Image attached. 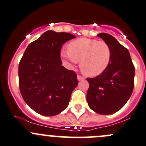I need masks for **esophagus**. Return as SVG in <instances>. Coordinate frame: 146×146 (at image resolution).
Instances as JSON below:
<instances>
[{
    "label": "esophagus",
    "instance_id": "obj_1",
    "mask_svg": "<svg viewBox=\"0 0 146 146\" xmlns=\"http://www.w3.org/2000/svg\"><path fill=\"white\" fill-rule=\"evenodd\" d=\"M77 78H78V81H81V80L85 79V78L83 77V76H80V75H78Z\"/></svg>",
    "mask_w": 146,
    "mask_h": 146
}]
</instances>
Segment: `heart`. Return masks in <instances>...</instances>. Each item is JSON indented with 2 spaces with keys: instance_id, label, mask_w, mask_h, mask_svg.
Returning a JSON list of instances; mask_svg holds the SVG:
<instances>
[{
  "instance_id": "b5f03b06",
  "label": "heart",
  "mask_w": 146,
  "mask_h": 146,
  "mask_svg": "<svg viewBox=\"0 0 146 146\" xmlns=\"http://www.w3.org/2000/svg\"><path fill=\"white\" fill-rule=\"evenodd\" d=\"M63 59L71 63L80 62V68L88 76H96L105 71L110 65L112 51L104 41L80 38L68 45V52H62Z\"/></svg>"
}]
</instances>
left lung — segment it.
Wrapping results in <instances>:
<instances>
[{"label": "left lung", "mask_w": 146, "mask_h": 146, "mask_svg": "<svg viewBox=\"0 0 146 146\" xmlns=\"http://www.w3.org/2000/svg\"><path fill=\"white\" fill-rule=\"evenodd\" d=\"M110 46L112 58L107 70L95 78H87L86 99L89 107L101 114H111L124 107L134 88L135 67L128 50L107 33L97 35Z\"/></svg>", "instance_id": "left-lung-1"}]
</instances>
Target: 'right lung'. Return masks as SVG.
<instances>
[{
    "mask_svg": "<svg viewBox=\"0 0 146 146\" xmlns=\"http://www.w3.org/2000/svg\"><path fill=\"white\" fill-rule=\"evenodd\" d=\"M74 35L49 30L30 43L19 65V84L24 102L38 114L54 116L63 111L77 86V75L62 66V44Z\"/></svg>",
    "mask_w": 146,
    "mask_h": 146,
    "instance_id": "add662e5",
    "label": "right lung"
}]
</instances>
